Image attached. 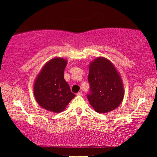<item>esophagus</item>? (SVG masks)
<instances>
[{
  "mask_svg": "<svg viewBox=\"0 0 157 157\" xmlns=\"http://www.w3.org/2000/svg\"><path fill=\"white\" fill-rule=\"evenodd\" d=\"M77 95H78V96H81V95H82V92L79 91L78 94H77Z\"/></svg>",
  "mask_w": 157,
  "mask_h": 157,
  "instance_id": "34e87169",
  "label": "esophagus"
}]
</instances>
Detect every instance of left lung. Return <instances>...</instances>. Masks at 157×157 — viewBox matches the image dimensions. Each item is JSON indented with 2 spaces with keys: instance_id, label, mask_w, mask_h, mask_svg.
I'll return each instance as SVG.
<instances>
[{
  "instance_id": "left-lung-1",
  "label": "left lung",
  "mask_w": 157,
  "mask_h": 157,
  "mask_svg": "<svg viewBox=\"0 0 157 157\" xmlns=\"http://www.w3.org/2000/svg\"><path fill=\"white\" fill-rule=\"evenodd\" d=\"M89 68L91 94L87 98L90 105L100 113L116 109L124 95L123 82L116 67L107 58L98 57L90 62Z\"/></svg>"
}]
</instances>
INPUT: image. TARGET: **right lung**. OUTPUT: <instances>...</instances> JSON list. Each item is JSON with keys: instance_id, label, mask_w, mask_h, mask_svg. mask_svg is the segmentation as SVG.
I'll list each match as a JSON object with an SVG mask.
<instances>
[{"instance_id": "right-lung-1", "label": "right lung", "mask_w": 157, "mask_h": 157, "mask_svg": "<svg viewBox=\"0 0 157 157\" xmlns=\"http://www.w3.org/2000/svg\"><path fill=\"white\" fill-rule=\"evenodd\" d=\"M68 61L63 57H54L43 66L36 75L33 92L38 105L55 113L64 111L75 95L63 78Z\"/></svg>"}]
</instances>
